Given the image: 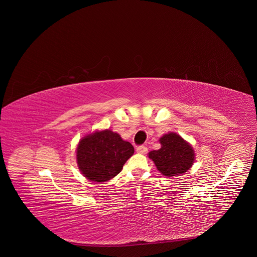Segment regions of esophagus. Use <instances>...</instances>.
Instances as JSON below:
<instances>
[{
  "instance_id": "obj_1",
  "label": "esophagus",
  "mask_w": 257,
  "mask_h": 257,
  "mask_svg": "<svg viewBox=\"0 0 257 257\" xmlns=\"http://www.w3.org/2000/svg\"><path fill=\"white\" fill-rule=\"evenodd\" d=\"M136 152L140 155H145L146 153H148V148H146L145 145H139L136 148Z\"/></svg>"
}]
</instances>
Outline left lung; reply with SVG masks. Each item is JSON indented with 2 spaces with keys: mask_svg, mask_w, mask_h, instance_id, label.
Instances as JSON below:
<instances>
[{
  "mask_svg": "<svg viewBox=\"0 0 257 257\" xmlns=\"http://www.w3.org/2000/svg\"><path fill=\"white\" fill-rule=\"evenodd\" d=\"M160 142L162 148L151 152L149 157L165 177L179 176L191 168L194 163V151L180 135L166 134L160 139Z\"/></svg>",
  "mask_w": 257,
  "mask_h": 257,
  "instance_id": "left-lung-1",
  "label": "left lung"
}]
</instances>
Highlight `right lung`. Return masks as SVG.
I'll list each match as a JSON object with an SVG mask.
<instances>
[{
    "label": "right lung",
    "instance_id": "1",
    "mask_svg": "<svg viewBox=\"0 0 257 257\" xmlns=\"http://www.w3.org/2000/svg\"><path fill=\"white\" fill-rule=\"evenodd\" d=\"M77 164L81 173L93 182H104L117 176L134 154V148L119 134L103 130L85 136L78 144Z\"/></svg>",
    "mask_w": 257,
    "mask_h": 257
}]
</instances>
